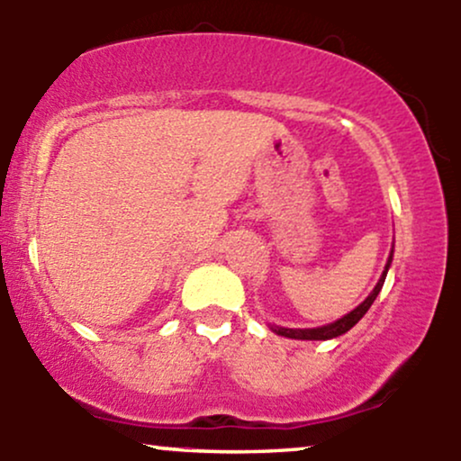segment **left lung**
I'll list each match as a JSON object with an SVG mask.
<instances>
[{
    "label": "left lung",
    "mask_w": 461,
    "mask_h": 461,
    "mask_svg": "<svg viewBox=\"0 0 461 461\" xmlns=\"http://www.w3.org/2000/svg\"><path fill=\"white\" fill-rule=\"evenodd\" d=\"M393 253H394V245H393V251H390L388 262H385V268H384L382 277H379V282L373 288V293H370L368 297L364 299L356 310H351V312H348V314L342 316V319L333 321V322H330V325L314 327V330H288V327H271V330L275 333H279V336L294 338V340H331V338H338V336H342V333H347L353 325H357L359 319H362V316L368 312L370 305H373V301L377 299L379 290H382V285L385 282V275H388L390 264H393Z\"/></svg>",
    "instance_id": "left-lung-1"
}]
</instances>
